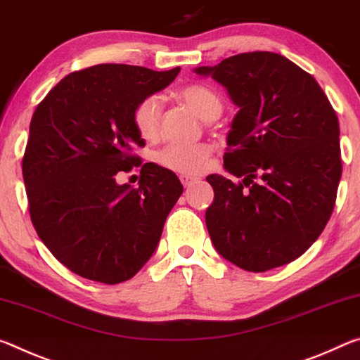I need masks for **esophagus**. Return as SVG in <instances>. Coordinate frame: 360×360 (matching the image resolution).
Returning a JSON list of instances; mask_svg holds the SVG:
<instances>
[{
  "label": "esophagus",
  "mask_w": 360,
  "mask_h": 360,
  "mask_svg": "<svg viewBox=\"0 0 360 360\" xmlns=\"http://www.w3.org/2000/svg\"><path fill=\"white\" fill-rule=\"evenodd\" d=\"M180 181H181V185H184V186H190V185L194 184V181H198V179H196V176H193V175L181 174L180 175Z\"/></svg>",
  "instance_id": "34e87169"
}]
</instances>
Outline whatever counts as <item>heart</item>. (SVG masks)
I'll return each instance as SVG.
<instances>
[{"label":"heart","mask_w":360,"mask_h":360,"mask_svg":"<svg viewBox=\"0 0 360 360\" xmlns=\"http://www.w3.org/2000/svg\"><path fill=\"white\" fill-rule=\"evenodd\" d=\"M176 96L202 120H215L223 111V100L205 84H188ZM162 103L158 96H146L132 111L134 127L141 139L155 140L159 134ZM209 143H169L156 153V162L172 172L198 175L207 169L212 156Z\"/></svg>","instance_id":"1"}]
</instances>
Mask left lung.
<instances>
[{"instance_id": "8db88e82", "label": "left lung", "mask_w": 360, "mask_h": 360, "mask_svg": "<svg viewBox=\"0 0 360 360\" xmlns=\"http://www.w3.org/2000/svg\"><path fill=\"white\" fill-rule=\"evenodd\" d=\"M226 87L239 111L205 212L223 258L252 273L287 264L313 245L337 201L338 117L317 81L284 56L244 52L199 67Z\"/></svg>"}]
</instances>
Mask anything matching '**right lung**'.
<instances>
[{
    "instance_id": "right-lung-1",
    "label": "right lung",
    "mask_w": 360,
    "mask_h": 360,
    "mask_svg": "<svg viewBox=\"0 0 360 360\" xmlns=\"http://www.w3.org/2000/svg\"><path fill=\"white\" fill-rule=\"evenodd\" d=\"M179 72L94 65L65 76L34 110L22 158L30 219L52 255L81 278H134L184 193L172 170L141 164L134 150L145 140L132 122L135 105ZM135 167L139 188L115 184L116 173Z\"/></svg>"
}]
</instances>
